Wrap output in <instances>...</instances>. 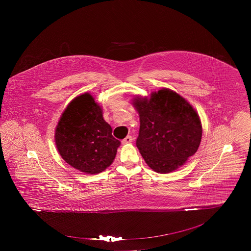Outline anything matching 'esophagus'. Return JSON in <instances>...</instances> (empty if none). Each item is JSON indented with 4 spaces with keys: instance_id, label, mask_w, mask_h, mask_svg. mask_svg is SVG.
Instances as JSON below:
<instances>
[{
    "instance_id": "34e87169",
    "label": "esophagus",
    "mask_w": 251,
    "mask_h": 251,
    "mask_svg": "<svg viewBox=\"0 0 251 251\" xmlns=\"http://www.w3.org/2000/svg\"><path fill=\"white\" fill-rule=\"evenodd\" d=\"M132 142V137L131 135H127L123 140H122V144H129Z\"/></svg>"
}]
</instances>
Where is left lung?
<instances>
[{"mask_svg": "<svg viewBox=\"0 0 251 251\" xmlns=\"http://www.w3.org/2000/svg\"><path fill=\"white\" fill-rule=\"evenodd\" d=\"M132 104L140 118L136 147L155 172H172L197 152L202 136L201 122L181 96L163 88L150 98H134Z\"/></svg>", "mask_w": 251, "mask_h": 251, "instance_id": "obj_1", "label": "left lung"}]
</instances>
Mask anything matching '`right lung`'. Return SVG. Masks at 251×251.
<instances>
[{
  "label": "right lung",
  "mask_w": 251,
  "mask_h": 251,
  "mask_svg": "<svg viewBox=\"0 0 251 251\" xmlns=\"http://www.w3.org/2000/svg\"><path fill=\"white\" fill-rule=\"evenodd\" d=\"M54 138L61 157L86 174L105 170L113 163L120 145L102 118V109L89 93L76 97L66 108Z\"/></svg>",
  "instance_id": "1"
}]
</instances>
